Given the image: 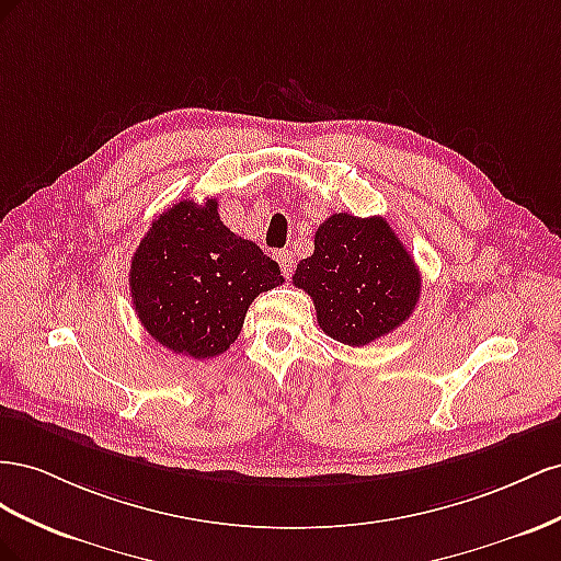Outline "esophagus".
Segmentation results:
<instances>
[{"mask_svg": "<svg viewBox=\"0 0 561 561\" xmlns=\"http://www.w3.org/2000/svg\"><path fill=\"white\" fill-rule=\"evenodd\" d=\"M277 263H279V267H282V275H284V277H291V275H294V267H296L294 263H296V261H294V255H291L289 251H279V253H277Z\"/></svg>", "mask_w": 561, "mask_h": 561, "instance_id": "34e87169", "label": "esophagus"}]
</instances>
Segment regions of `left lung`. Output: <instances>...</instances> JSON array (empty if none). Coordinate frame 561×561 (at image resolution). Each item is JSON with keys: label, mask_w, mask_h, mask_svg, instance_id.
Wrapping results in <instances>:
<instances>
[{"label": "left lung", "mask_w": 561, "mask_h": 561, "mask_svg": "<svg viewBox=\"0 0 561 561\" xmlns=\"http://www.w3.org/2000/svg\"><path fill=\"white\" fill-rule=\"evenodd\" d=\"M317 322L333 341L369 345L402 327L421 296V272L386 218L333 214L314 232V251L296 267Z\"/></svg>", "instance_id": "obj_1"}]
</instances>
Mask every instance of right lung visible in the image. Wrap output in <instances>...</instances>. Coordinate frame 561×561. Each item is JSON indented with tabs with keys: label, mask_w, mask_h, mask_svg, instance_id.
<instances>
[{
	"label": "right lung",
	"mask_w": 561,
	"mask_h": 561,
	"mask_svg": "<svg viewBox=\"0 0 561 561\" xmlns=\"http://www.w3.org/2000/svg\"><path fill=\"white\" fill-rule=\"evenodd\" d=\"M284 282L251 239L222 226L218 202L183 199L159 216L131 259L129 291L140 324L175 355H222L253 298Z\"/></svg>",
	"instance_id": "right-lung-1"
}]
</instances>
